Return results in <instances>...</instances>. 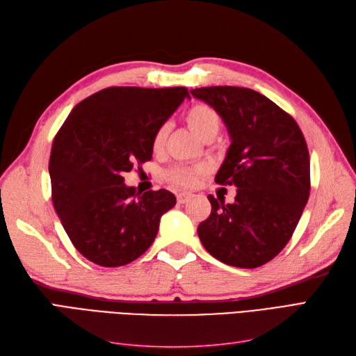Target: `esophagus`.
I'll list each match as a JSON object with an SVG mask.
<instances>
[{
  "label": "esophagus",
  "instance_id": "1",
  "mask_svg": "<svg viewBox=\"0 0 356 356\" xmlns=\"http://www.w3.org/2000/svg\"><path fill=\"white\" fill-rule=\"evenodd\" d=\"M191 199V195L190 193H177V200L178 203H186Z\"/></svg>",
  "mask_w": 356,
  "mask_h": 356
}]
</instances>
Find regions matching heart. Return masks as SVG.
<instances>
[{"instance_id":"b5f03b06","label":"heart","mask_w":356,"mask_h":356,"mask_svg":"<svg viewBox=\"0 0 356 356\" xmlns=\"http://www.w3.org/2000/svg\"><path fill=\"white\" fill-rule=\"evenodd\" d=\"M186 122L190 129L203 141H212L218 135L221 127V118L218 113L212 106L207 104H195L186 111ZM168 136V124H161L157 127L153 136V149L159 152L163 148ZM204 169L202 166H174L168 170V179L175 186L191 187L195 186L197 178L203 174Z\"/></svg>"}]
</instances>
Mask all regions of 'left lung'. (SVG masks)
I'll return each mask as SVG.
<instances>
[{
  "mask_svg": "<svg viewBox=\"0 0 356 356\" xmlns=\"http://www.w3.org/2000/svg\"><path fill=\"white\" fill-rule=\"evenodd\" d=\"M191 95L220 114L232 139L215 182L238 187L233 203L208 196L199 239L224 264L260 267L284 250L307 203L306 139L293 117L252 89L211 86Z\"/></svg>",
  "mask_w": 356,
  "mask_h": 356,
  "instance_id": "8db88e82",
  "label": "left lung"
}]
</instances>
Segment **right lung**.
I'll list each match as a JSON object with an SVG mask.
<instances>
[{"label":"right lung","mask_w":356,"mask_h":356,"mask_svg":"<svg viewBox=\"0 0 356 356\" xmlns=\"http://www.w3.org/2000/svg\"><path fill=\"white\" fill-rule=\"evenodd\" d=\"M186 98V88H106L80 104L53 139L51 200L77 251L102 267L141 257L161 215L175 207L168 190L136 193L123 174L152 160L157 127Z\"/></svg>","instance_id":"1"}]
</instances>
